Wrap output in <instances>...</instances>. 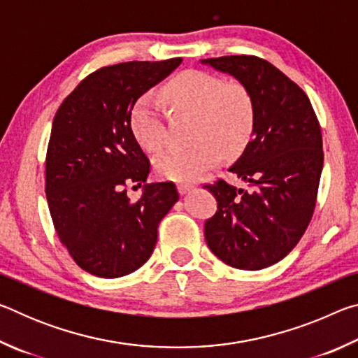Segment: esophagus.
<instances>
[{"label":"esophagus","instance_id":"34e87169","mask_svg":"<svg viewBox=\"0 0 358 358\" xmlns=\"http://www.w3.org/2000/svg\"><path fill=\"white\" fill-rule=\"evenodd\" d=\"M194 189V185L191 183H178V192L180 194H186Z\"/></svg>","mask_w":358,"mask_h":358}]
</instances>
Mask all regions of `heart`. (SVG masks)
Here are the masks:
<instances>
[{
    "mask_svg": "<svg viewBox=\"0 0 358 358\" xmlns=\"http://www.w3.org/2000/svg\"><path fill=\"white\" fill-rule=\"evenodd\" d=\"M173 110L194 115L192 141L187 148H171L156 159L162 178L191 181L213 167L221 153L237 156L250 142L256 124L251 93L241 83H226L203 71H185L161 92ZM131 131L141 147L157 153L166 147L169 132L164 115L151 94L138 98L131 108Z\"/></svg>",
    "mask_w": 358,
    "mask_h": 358,
    "instance_id": "b5f03b06",
    "label": "heart"
}]
</instances>
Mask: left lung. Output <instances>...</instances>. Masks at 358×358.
Segmentation results:
<instances>
[{
	"label": "left lung",
	"instance_id": "1",
	"mask_svg": "<svg viewBox=\"0 0 358 358\" xmlns=\"http://www.w3.org/2000/svg\"><path fill=\"white\" fill-rule=\"evenodd\" d=\"M202 63L237 78L256 107L252 141L229 169L251 187L238 189L224 180L203 185L217 202L205 222V240L234 268H265L294 250L313 217L324 166L319 121L305 92L262 58Z\"/></svg>",
	"mask_w": 358,
	"mask_h": 358
}]
</instances>
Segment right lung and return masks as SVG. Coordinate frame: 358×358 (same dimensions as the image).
Returning a JSON list of instances; mask_svg holds the SVG:
<instances>
[{
  "label": "right lung",
  "instance_id": "obj_1",
  "mask_svg": "<svg viewBox=\"0 0 358 358\" xmlns=\"http://www.w3.org/2000/svg\"><path fill=\"white\" fill-rule=\"evenodd\" d=\"M181 58L106 66L63 101L45 157V194L53 226L76 264L99 278L129 275L147 262L157 226L178 191L147 183L150 161L131 131L134 102L177 69ZM144 186L132 203L125 186Z\"/></svg>",
  "mask_w": 358,
  "mask_h": 358
}]
</instances>
